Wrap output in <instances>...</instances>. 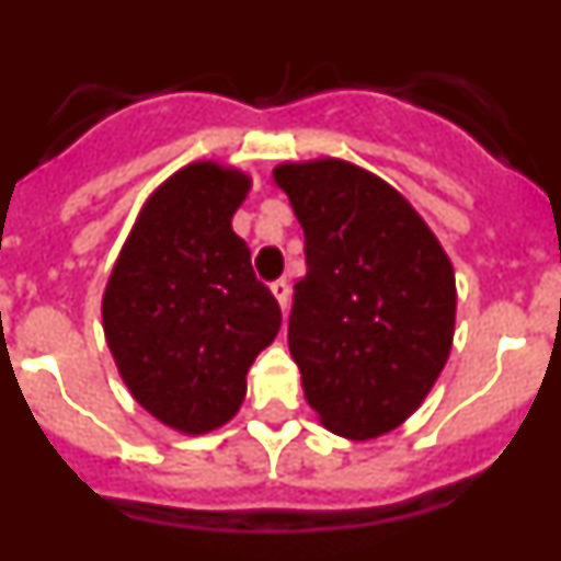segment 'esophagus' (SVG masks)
Masks as SVG:
<instances>
[{"instance_id": "esophagus-1", "label": "esophagus", "mask_w": 561, "mask_h": 561, "mask_svg": "<svg viewBox=\"0 0 561 561\" xmlns=\"http://www.w3.org/2000/svg\"><path fill=\"white\" fill-rule=\"evenodd\" d=\"M270 289H272V295H275L277 304H280V309L286 311V306H289V291H291L289 284H286L284 277H280V280H272Z\"/></svg>"}]
</instances>
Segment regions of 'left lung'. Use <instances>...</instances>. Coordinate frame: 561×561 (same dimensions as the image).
<instances>
[{"instance_id":"obj_1","label":"left lung","mask_w":561,"mask_h":561,"mask_svg":"<svg viewBox=\"0 0 561 561\" xmlns=\"http://www.w3.org/2000/svg\"><path fill=\"white\" fill-rule=\"evenodd\" d=\"M275 182L306 238L286 334L306 401L336 435L390 433L449 356L447 252L399 191L351 162L277 165Z\"/></svg>"}]
</instances>
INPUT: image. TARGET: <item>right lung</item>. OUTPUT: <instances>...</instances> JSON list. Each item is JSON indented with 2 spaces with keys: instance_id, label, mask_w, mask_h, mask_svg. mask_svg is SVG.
<instances>
[{
  "instance_id": "obj_1",
  "label": "right lung",
  "mask_w": 561,
  "mask_h": 561,
  "mask_svg": "<svg viewBox=\"0 0 561 561\" xmlns=\"http://www.w3.org/2000/svg\"><path fill=\"white\" fill-rule=\"evenodd\" d=\"M250 180L216 162L182 168L142 207L106 295L103 331L131 396L182 433L236 415L247 370L280 329V306L230 219Z\"/></svg>"
}]
</instances>
